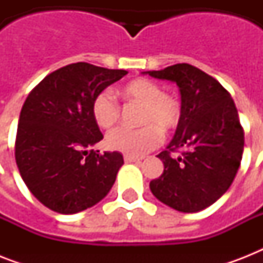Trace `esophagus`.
I'll return each instance as SVG.
<instances>
[{
	"mask_svg": "<svg viewBox=\"0 0 263 263\" xmlns=\"http://www.w3.org/2000/svg\"><path fill=\"white\" fill-rule=\"evenodd\" d=\"M142 160H143L142 157L128 156V154H125V156H124V161H125V162H139V161H142Z\"/></svg>",
	"mask_w": 263,
	"mask_h": 263,
	"instance_id": "esophagus-1",
	"label": "esophagus"
}]
</instances>
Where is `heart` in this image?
Wrapping results in <instances>:
<instances>
[{"label":"heart","instance_id":"1","mask_svg":"<svg viewBox=\"0 0 263 263\" xmlns=\"http://www.w3.org/2000/svg\"><path fill=\"white\" fill-rule=\"evenodd\" d=\"M120 94L128 101L143 103L140 128L119 127L106 136L107 147L128 156H142L158 146L161 134L169 135L181 123L183 109L175 95L164 92L160 84L147 78H138L120 88ZM92 119L101 128L113 127L120 119V105L115 97L101 91L91 103Z\"/></svg>","mask_w":263,"mask_h":263}]
</instances>
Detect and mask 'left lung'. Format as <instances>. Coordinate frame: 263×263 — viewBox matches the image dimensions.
Instances as JSON below:
<instances>
[{"instance_id":"8db88e82","label":"left lung","mask_w":263,"mask_h":263,"mask_svg":"<svg viewBox=\"0 0 263 263\" xmlns=\"http://www.w3.org/2000/svg\"><path fill=\"white\" fill-rule=\"evenodd\" d=\"M143 73L175 82L183 109L168 150L157 156L164 173L150 181V190L175 210L200 212L228 191L240 166L245 131L235 102L214 78L190 64Z\"/></svg>"}]
</instances>
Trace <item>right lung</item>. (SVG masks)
I'll use <instances>...</instances> for the list:
<instances>
[{"label":"right lung","mask_w":263,"mask_h":263,"mask_svg":"<svg viewBox=\"0 0 263 263\" xmlns=\"http://www.w3.org/2000/svg\"><path fill=\"white\" fill-rule=\"evenodd\" d=\"M127 73L87 63L69 64L47 75L27 97L18 117L14 158L31 194L53 212L86 210L115 184L123 156L90 150L103 139L91 103Z\"/></svg>","instance_id":"obj_1"}]
</instances>
